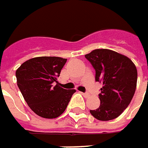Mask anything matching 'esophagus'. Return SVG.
<instances>
[{"label": "esophagus", "mask_w": 148, "mask_h": 148, "mask_svg": "<svg viewBox=\"0 0 148 148\" xmlns=\"http://www.w3.org/2000/svg\"><path fill=\"white\" fill-rule=\"evenodd\" d=\"M82 94V95L84 96V97H86V98H88V97H90V94L89 93H87V92H86V93H81Z\"/></svg>", "instance_id": "34e87169"}]
</instances>
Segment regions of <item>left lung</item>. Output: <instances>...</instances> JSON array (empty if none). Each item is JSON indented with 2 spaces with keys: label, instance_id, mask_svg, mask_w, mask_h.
Returning <instances> with one entry per match:
<instances>
[{
  "label": "left lung",
  "instance_id": "obj_1",
  "mask_svg": "<svg viewBox=\"0 0 148 148\" xmlns=\"http://www.w3.org/2000/svg\"><path fill=\"white\" fill-rule=\"evenodd\" d=\"M95 70V81L103 84L100 106L90 110L99 121H111L127 108L135 93L138 72L130 58L107 49H95L85 55Z\"/></svg>",
  "mask_w": 148,
  "mask_h": 148
}]
</instances>
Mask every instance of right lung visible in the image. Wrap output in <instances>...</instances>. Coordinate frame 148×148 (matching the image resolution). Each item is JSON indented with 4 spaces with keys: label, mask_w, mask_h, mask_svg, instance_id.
Here are the masks:
<instances>
[{
    "label": "right lung",
    "mask_w": 148,
    "mask_h": 148,
    "mask_svg": "<svg viewBox=\"0 0 148 148\" xmlns=\"http://www.w3.org/2000/svg\"><path fill=\"white\" fill-rule=\"evenodd\" d=\"M66 62L67 58L60 57H36L17 69V85L26 103L39 116L49 119L59 116L76 92L58 86L57 80Z\"/></svg>",
    "instance_id": "right-lung-1"
}]
</instances>
